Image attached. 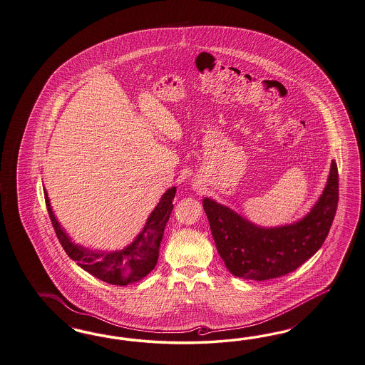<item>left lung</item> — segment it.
Returning a JSON list of instances; mask_svg holds the SVG:
<instances>
[{
  "label": "left lung",
  "mask_w": 365,
  "mask_h": 365,
  "mask_svg": "<svg viewBox=\"0 0 365 365\" xmlns=\"http://www.w3.org/2000/svg\"><path fill=\"white\" fill-rule=\"evenodd\" d=\"M338 204V170L331 161L321 197L304 217L279 227H261L231 207L205 197V213L221 259L245 279L281 277L309 259L326 240Z\"/></svg>",
  "instance_id": "1"
}]
</instances>
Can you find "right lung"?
Wrapping results in <instances>:
<instances>
[{
	"instance_id": "obj_1",
	"label": "right lung",
	"mask_w": 365,
	"mask_h": 365,
	"mask_svg": "<svg viewBox=\"0 0 365 365\" xmlns=\"http://www.w3.org/2000/svg\"><path fill=\"white\" fill-rule=\"evenodd\" d=\"M43 191L47 212L59 243L74 262L89 274L111 285L123 287L143 279L155 269L159 258L164 228L174 207L173 201L175 197V186L161 195L159 204L155 206L146 219L145 225L130 245L115 251H102L74 243L56 217L44 187Z\"/></svg>"
}]
</instances>
